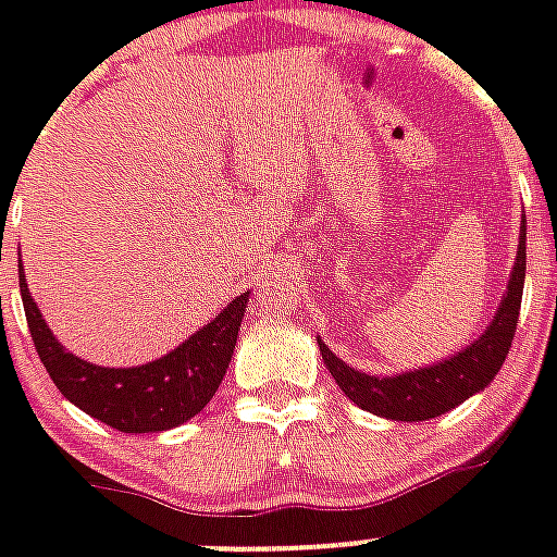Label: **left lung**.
Returning <instances> with one entry per match:
<instances>
[{
  "instance_id": "8db88e82",
  "label": "left lung",
  "mask_w": 557,
  "mask_h": 557,
  "mask_svg": "<svg viewBox=\"0 0 557 557\" xmlns=\"http://www.w3.org/2000/svg\"><path fill=\"white\" fill-rule=\"evenodd\" d=\"M523 280H527V219L520 222L518 257H515V269L509 274V286L500 300V309L494 312L483 335L471 341L466 349H459L436 364L419 367V370H405L396 375H370V372L344 364L318 338L323 364L332 372V379L338 381L344 396L352 398L367 413L393 419V422L436 419L488 387L494 375L500 372L503 361L509 356L515 330H518Z\"/></svg>"
}]
</instances>
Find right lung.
<instances>
[{"mask_svg": "<svg viewBox=\"0 0 557 557\" xmlns=\"http://www.w3.org/2000/svg\"><path fill=\"white\" fill-rule=\"evenodd\" d=\"M20 292L30 341L57 389L83 413L124 433H161L185 424L199 413L219 389L234 356L239 323L248 309V295L234 297L222 312L178 344L173 352L141 367H98L72 356L54 338L34 304L25 274Z\"/></svg>", "mask_w": 557, "mask_h": 557, "instance_id": "add662e5", "label": "right lung"}]
</instances>
